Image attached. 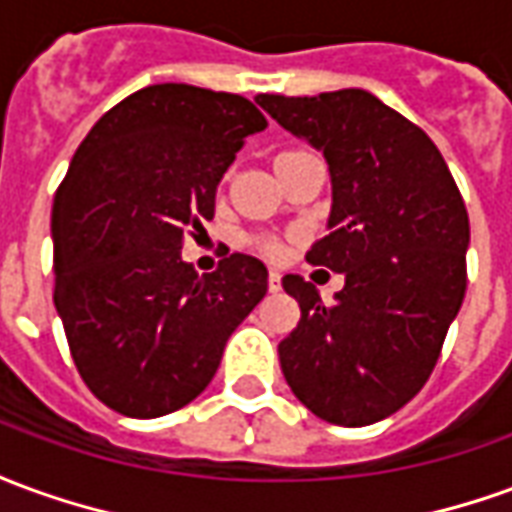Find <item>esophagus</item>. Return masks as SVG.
<instances>
[{
  "mask_svg": "<svg viewBox=\"0 0 512 512\" xmlns=\"http://www.w3.org/2000/svg\"><path fill=\"white\" fill-rule=\"evenodd\" d=\"M268 290H271V293L282 290V274H279V271H268Z\"/></svg>",
  "mask_w": 512,
  "mask_h": 512,
  "instance_id": "obj_1",
  "label": "esophagus"
}]
</instances>
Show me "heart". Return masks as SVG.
I'll return each mask as SVG.
<instances>
[{
  "label": "heart",
  "instance_id": "obj_1",
  "mask_svg": "<svg viewBox=\"0 0 512 512\" xmlns=\"http://www.w3.org/2000/svg\"><path fill=\"white\" fill-rule=\"evenodd\" d=\"M296 153V150H285V153H279L277 158H274V167L277 164H282L285 158H290ZM255 246H257V252H263L266 257H279L282 255V244H279L277 238H271V235H260V238H255Z\"/></svg>",
  "mask_w": 512,
  "mask_h": 512
}]
</instances>
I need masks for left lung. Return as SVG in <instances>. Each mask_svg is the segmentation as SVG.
<instances>
[{"instance_id": "8db88e82", "label": "left lung", "mask_w": 512, "mask_h": 512, "mask_svg": "<svg viewBox=\"0 0 512 512\" xmlns=\"http://www.w3.org/2000/svg\"><path fill=\"white\" fill-rule=\"evenodd\" d=\"M255 101L326 158L329 235L307 260L345 277L334 304L299 274L282 277L301 318L279 343V365L315 417L373 425L425 386L461 310L469 249L461 191L430 136L367 90Z\"/></svg>"}]
</instances>
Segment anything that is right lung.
<instances>
[{"mask_svg": "<svg viewBox=\"0 0 512 512\" xmlns=\"http://www.w3.org/2000/svg\"><path fill=\"white\" fill-rule=\"evenodd\" d=\"M266 126L241 95L153 84L73 153L51 208L54 307L79 376L117 414L153 419L191 403L266 296L257 257L233 252L205 277L180 257L213 219L244 139Z\"/></svg>", "mask_w": 512, "mask_h": 512, "instance_id": "obj_1", "label": "right lung"}]
</instances>
